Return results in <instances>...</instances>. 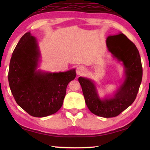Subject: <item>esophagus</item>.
<instances>
[{
	"instance_id": "1",
	"label": "esophagus",
	"mask_w": 150,
	"mask_h": 150,
	"mask_svg": "<svg viewBox=\"0 0 150 150\" xmlns=\"http://www.w3.org/2000/svg\"><path fill=\"white\" fill-rule=\"evenodd\" d=\"M85 68L83 67V66H78L77 67V69H76V73L79 75H82L85 73Z\"/></svg>"
}]
</instances>
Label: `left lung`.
I'll return each mask as SVG.
<instances>
[{"instance_id":"left-lung-1","label":"left lung","mask_w":150,"mask_h":150,"mask_svg":"<svg viewBox=\"0 0 150 150\" xmlns=\"http://www.w3.org/2000/svg\"><path fill=\"white\" fill-rule=\"evenodd\" d=\"M114 42L116 48H111L108 43ZM106 45L112 57L122 62L124 69V79L115 95L100 98L93 80L79 77L85 103L94 115L111 118L120 115L135 100L142 79V66L139 52L136 45L125 35L120 33L109 35Z\"/></svg>"}]
</instances>
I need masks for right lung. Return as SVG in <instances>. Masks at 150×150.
<instances>
[{"label":"right lung","instance_id":"obj_1","mask_svg":"<svg viewBox=\"0 0 150 150\" xmlns=\"http://www.w3.org/2000/svg\"><path fill=\"white\" fill-rule=\"evenodd\" d=\"M40 57L36 38L26 33L12 53L8 75L16 103L30 115L39 118L59 110L68 83L76 77L75 69L58 73L38 69Z\"/></svg>","mask_w":150,"mask_h":150}]
</instances>
